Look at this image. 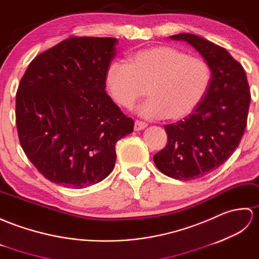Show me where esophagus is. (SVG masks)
I'll return each mask as SVG.
<instances>
[{"label":"esophagus","instance_id":"1","mask_svg":"<svg viewBox=\"0 0 259 259\" xmlns=\"http://www.w3.org/2000/svg\"><path fill=\"white\" fill-rule=\"evenodd\" d=\"M147 127V124L144 122H140V120H136L135 122V126H134V130L135 131H142Z\"/></svg>","mask_w":259,"mask_h":259}]
</instances>
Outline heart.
I'll use <instances>...</instances> for the list:
<instances>
[{
  "instance_id": "b5f03b06",
  "label": "heart",
  "mask_w": 259,
  "mask_h": 259,
  "mask_svg": "<svg viewBox=\"0 0 259 259\" xmlns=\"http://www.w3.org/2000/svg\"><path fill=\"white\" fill-rule=\"evenodd\" d=\"M211 77V68L202 57L157 45L131 55L128 64L112 62L105 78L112 99L119 106L133 107L147 88L151 99L141 106V116L178 120L191 115L202 103Z\"/></svg>"
}]
</instances>
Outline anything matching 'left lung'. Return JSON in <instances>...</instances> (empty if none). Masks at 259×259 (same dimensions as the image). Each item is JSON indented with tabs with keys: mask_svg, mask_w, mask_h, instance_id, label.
<instances>
[{
	"mask_svg": "<svg viewBox=\"0 0 259 259\" xmlns=\"http://www.w3.org/2000/svg\"><path fill=\"white\" fill-rule=\"evenodd\" d=\"M169 37L192 45L208 63L212 75L196 110L164 126L167 144L154 155L163 174L189 181L209 174L232 156L246 128L250 92L243 66L225 49L191 33Z\"/></svg>",
	"mask_w": 259,
	"mask_h": 259,
	"instance_id": "obj_1",
	"label": "left lung"
}]
</instances>
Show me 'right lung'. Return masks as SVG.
<instances>
[{"label":"right lung","mask_w":259,"mask_h":259,"mask_svg":"<svg viewBox=\"0 0 259 259\" xmlns=\"http://www.w3.org/2000/svg\"><path fill=\"white\" fill-rule=\"evenodd\" d=\"M115 37H70L34 59L16 93L23 151L49 181L83 188L111 174L134 120L107 95Z\"/></svg>","instance_id":"1"}]
</instances>
